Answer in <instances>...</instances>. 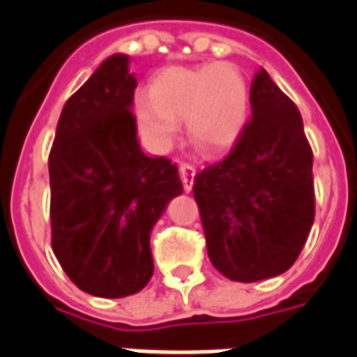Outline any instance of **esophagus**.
Listing matches in <instances>:
<instances>
[{"mask_svg":"<svg viewBox=\"0 0 357 357\" xmlns=\"http://www.w3.org/2000/svg\"><path fill=\"white\" fill-rule=\"evenodd\" d=\"M195 166L191 164H179V178H181V183H183V189H185L187 193L193 189V181H195Z\"/></svg>","mask_w":357,"mask_h":357,"instance_id":"1","label":"esophagus"}]
</instances>
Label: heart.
Here are the masks:
<instances>
[{"label":"heart","instance_id":"1","mask_svg":"<svg viewBox=\"0 0 357 357\" xmlns=\"http://www.w3.org/2000/svg\"><path fill=\"white\" fill-rule=\"evenodd\" d=\"M137 122L158 151H168L185 122L189 141L201 153L222 155L235 145L248 122L250 93L243 74L229 65L168 68L137 99Z\"/></svg>","mask_w":357,"mask_h":357}]
</instances>
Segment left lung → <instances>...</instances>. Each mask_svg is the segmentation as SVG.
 <instances>
[{
  "instance_id": "1",
  "label": "left lung",
  "mask_w": 357,
  "mask_h": 357,
  "mask_svg": "<svg viewBox=\"0 0 357 357\" xmlns=\"http://www.w3.org/2000/svg\"><path fill=\"white\" fill-rule=\"evenodd\" d=\"M250 107L231 153L199 172L193 185L210 262L241 283L291 268L315 216L314 155L296 105L260 68Z\"/></svg>"
}]
</instances>
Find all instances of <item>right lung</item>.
<instances>
[{"instance_id":"obj_1","label":"right lung","mask_w":357,"mask_h":357,"mask_svg":"<svg viewBox=\"0 0 357 357\" xmlns=\"http://www.w3.org/2000/svg\"><path fill=\"white\" fill-rule=\"evenodd\" d=\"M130 57L116 53L65 102L50 153L51 247L78 289L101 298L153 277L151 231L183 191L178 166L137 141Z\"/></svg>"}]
</instances>
